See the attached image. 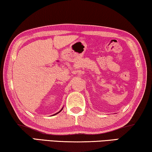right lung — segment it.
I'll return each instance as SVG.
<instances>
[{
    "label": "right lung",
    "instance_id": "obj_1",
    "mask_svg": "<svg viewBox=\"0 0 152 152\" xmlns=\"http://www.w3.org/2000/svg\"><path fill=\"white\" fill-rule=\"evenodd\" d=\"M61 110H62V109H61ZM61 110L60 111H61ZM60 111H59V112H60ZM59 112H58V113H59ZM57 113H56V114H54V115H56V114H57Z\"/></svg>",
    "mask_w": 152,
    "mask_h": 152
}]
</instances>
